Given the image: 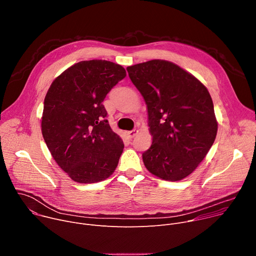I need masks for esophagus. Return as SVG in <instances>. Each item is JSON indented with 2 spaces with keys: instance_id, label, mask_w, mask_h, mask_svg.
I'll return each instance as SVG.
<instances>
[{
  "instance_id": "1",
  "label": "esophagus",
  "mask_w": 256,
  "mask_h": 256,
  "mask_svg": "<svg viewBox=\"0 0 256 256\" xmlns=\"http://www.w3.org/2000/svg\"><path fill=\"white\" fill-rule=\"evenodd\" d=\"M138 134V130H130V132H126V134H128V136L130 138H132L134 136H136V134Z\"/></svg>"
}]
</instances>
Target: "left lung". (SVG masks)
<instances>
[{
  "label": "left lung",
  "instance_id": "8db88e82",
  "mask_svg": "<svg viewBox=\"0 0 256 256\" xmlns=\"http://www.w3.org/2000/svg\"><path fill=\"white\" fill-rule=\"evenodd\" d=\"M126 70L147 105L152 144L142 153L144 167L168 181L188 177L206 156L218 132L206 87L169 60H152Z\"/></svg>",
  "mask_w": 256,
  "mask_h": 256
}]
</instances>
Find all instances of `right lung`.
<instances>
[{
  "label": "right lung",
  "instance_id": "1",
  "mask_svg": "<svg viewBox=\"0 0 256 256\" xmlns=\"http://www.w3.org/2000/svg\"><path fill=\"white\" fill-rule=\"evenodd\" d=\"M126 76L104 60H82L52 83L44 105L42 132L56 164L78 184H95L118 167L124 144L105 120V96Z\"/></svg>",
  "mask_w": 256,
  "mask_h": 256
}]
</instances>
